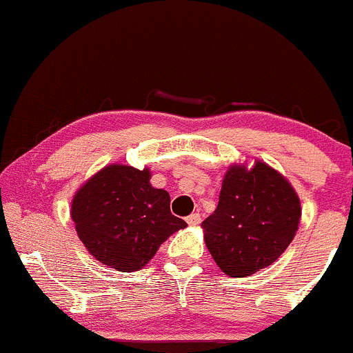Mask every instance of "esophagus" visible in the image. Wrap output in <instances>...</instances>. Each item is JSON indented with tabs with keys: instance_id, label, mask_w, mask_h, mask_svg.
<instances>
[{
	"instance_id": "obj_1",
	"label": "esophagus",
	"mask_w": 353,
	"mask_h": 353,
	"mask_svg": "<svg viewBox=\"0 0 353 353\" xmlns=\"http://www.w3.org/2000/svg\"><path fill=\"white\" fill-rule=\"evenodd\" d=\"M188 223L191 225V226L199 225V223H201V214H199V213L189 214V216H188Z\"/></svg>"
}]
</instances>
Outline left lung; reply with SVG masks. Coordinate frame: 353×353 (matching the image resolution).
Instances as JSON below:
<instances>
[{
  "mask_svg": "<svg viewBox=\"0 0 353 353\" xmlns=\"http://www.w3.org/2000/svg\"><path fill=\"white\" fill-rule=\"evenodd\" d=\"M301 218L299 198L272 167H230L213 214L203 221L205 242L230 277L274 264L292 242Z\"/></svg>",
  "mask_w": 353,
  "mask_h": 353,
  "instance_id": "8db88e82",
  "label": "left lung"
}]
</instances>
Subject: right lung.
<instances>
[{"label": "right lung", "mask_w": 353, "mask_h": 353, "mask_svg": "<svg viewBox=\"0 0 353 353\" xmlns=\"http://www.w3.org/2000/svg\"><path fill=\"white\" fill-rule=\"evenodd\" d=\"M150 172L108 165L77 191L72 220L89 254L101 264L132 272L188 223L170 213V196L150 186Z\"/></svg>", "instance_id": "right-lung-1"}]
</instances>
